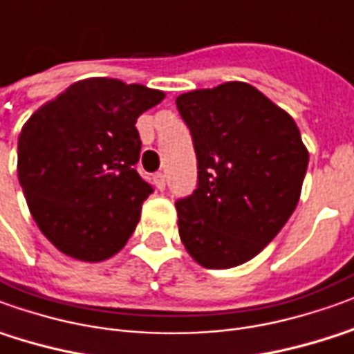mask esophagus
<instances>
[{"label": "esophagus", "instance_id": "esophagus-1", "mask_svg": "<svg viewBox=\"0 0 354 354\" xmlns=\"http://www.w3.org/2000/svg\"><path fill=\"white\" fill-rule=\"evenodd\" d=\"M153 183H156V187H158L160 191H163V189H165V175H163L162 171L156 173V175H153Z\"/></svg>", "mask_w": 354, "mask_h": 354}]
</instances>
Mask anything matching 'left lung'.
<instances>
[{"mask_svg": "<svg viewBox=\"0 0 354 354\" xmlns=\"http://www.w3.org/2000/svg\"><path fill=\"white\" fill-rule=\"evenodd\" d=\"M191 129L198 187L175 202L187 252L204 268L245 264L297 208L308 150L293 117L247 82L175 100Z\"/></svg>", "mask_w": 354, "mask_h": 354, "instance_id": "obj_1", "label": "left lung"}]
</instances>
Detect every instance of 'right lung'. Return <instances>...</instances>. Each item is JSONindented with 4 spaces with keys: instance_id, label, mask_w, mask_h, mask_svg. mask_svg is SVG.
Returning <instances> with one entry per match:
<instances>
[{
    "instance_id": "add662e5",
    "label": "right lung",
    "mask_w": 354,
    "mask_h": 354,
    "mask_svg": "<svg viewBox=\"0 0 354 354\" xmlns=\"http://www.w3.org/2000/svg\"><path fill=\"white\" fill-rule=\"evenodd\" d=\"M162 90L84 79L44 104L19 135L17 173L34 221L63 254L102 262L125 247L152 187L138 175L136 119Z\"/></svg>"
}]
</instances>
